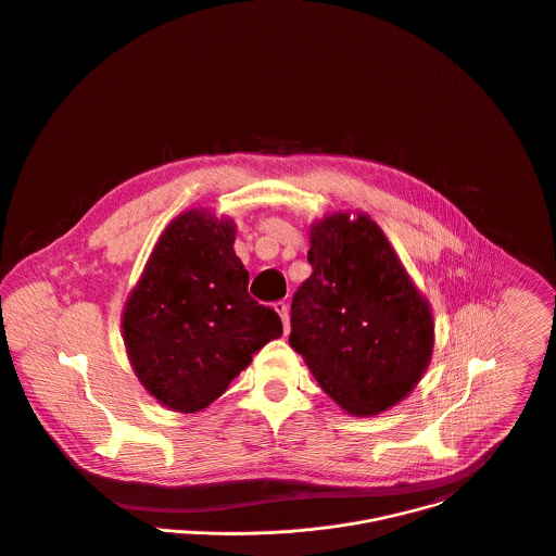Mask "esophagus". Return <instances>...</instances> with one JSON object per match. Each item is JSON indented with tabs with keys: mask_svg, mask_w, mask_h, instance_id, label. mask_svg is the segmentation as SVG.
Returning <instances> with one entry per match:
<instances>
[{
	"mask_svg": "<svg viewBox=\"0 0 556 556\" xmlns=\"http://www.w3.org/2000/svg\"><path fill=\"white\" fill-rule=\"evenodd\" d=\"M273 307H275V312L281 316V320H283V329H286V333H288V331H290V307H288V303L277 301Z\"/></svg>",
	"mask_w": 556,
	"mask_h": 556,
	"instance_id": "34e87169",
	"label": "esophagus"
}]
</instances>
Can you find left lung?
I'll use <instances>...</instances> for the list:
<instances>
[{"label":"left lung","mask_w":556,"mask_h":556,"mask_svg":"<svg viewBox=\"0 0 556 556\" xmlns=\"http://www.w3.org/2000/svg\"><path fill=\"white\" fill-rule=\"evenodd\" d=\"M307 260L290 345L343 410L378 415L406 397L430 363V307L369 217L316 223Z\"/></svg>","instance_id":"left-lung-1"}]
</instances>
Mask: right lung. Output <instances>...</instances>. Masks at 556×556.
<instances>
[{
  "label": "right lung",
  "instance_id": "obj_1",
  "mask_svg": "<svg viewBox=\"0 0 556 556\" xmlns=\"http://www.w3.org/2000/svg\"><path fill=\"white\" fill-rule=\"evenodd\" d=\"M247 286L231 222L191 211L169 223L122 320L128 358L150 395L198 413L283 333L277 312Z\"/></svg>",
  "mask_w": 556,
  "mask_h": 556
}]
</instances>
